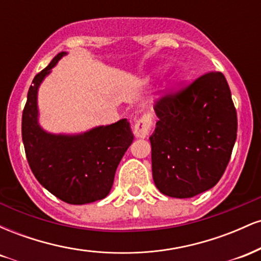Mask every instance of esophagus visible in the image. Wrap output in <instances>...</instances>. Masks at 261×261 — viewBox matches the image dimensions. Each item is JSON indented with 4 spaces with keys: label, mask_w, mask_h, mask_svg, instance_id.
Wrapping results in <instances>:
<instances>
[{
    "label": "esophagus",
    "mask_w": 261,
    "mask_h": 261,
    "mask_svg": "<svg viewBox=\"0 0 261 261\" xmlns=\"http://www.w3.org/2000/svg\"><path fill=\"white\" fill-rule=\"evenodd\" d=\"M152 125H153V115L151 113H143L135 122V136L139 137V139L146 137L149 134V131H151Z\"/></svg>",
    "instance_id": "1"
}]
</instances>
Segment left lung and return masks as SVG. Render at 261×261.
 <instances>
[{
	"label": "left lung",
	"mask_w": 261,
	"mask_h": 261,
	"mask_svg": "<svg viewBox=\"0 0 261 261\" xmlns=\"http://www.w3.org/2000/svg\"><path fill=\"white\" fill-rule=\"evenodd\" d=\"M149 137L152 175L162 194L187 199L217 184L237 139V112L226 77L211 71L164 93Z\"/></svg>",
	"instance_id": "obj_1"
}]
</instances>
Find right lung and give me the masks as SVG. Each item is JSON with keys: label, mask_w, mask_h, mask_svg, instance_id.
Here are the masks:
<instances>
[{"label": "right lung", "mask_w": 261, "mask_h": 261, "mask_svg": "<svg viewBox=\"0 0 261 261\" xmlns=\"http://www.w3.org/2000/svg\"><path fill=\"white\" fill-rule=\"evenodd\" d=\"M64 56L60 53L33 80L22 115V139L33 174L53 195L71 205L104 199L134 140L126 119L79 136L45 133L38 125L37 92L44 77Z\"/></svg>", "instance_id": "add662e5"}]
</instances>
